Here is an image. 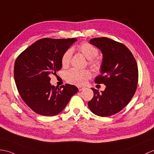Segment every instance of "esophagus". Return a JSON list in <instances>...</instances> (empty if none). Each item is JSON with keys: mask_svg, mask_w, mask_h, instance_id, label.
<instances>
[{"mask_svg": "<svg viewBox=\"0 0 154 154\" xmlns=\"http://www.w3.org/2000/svg\"><path fill=\"white\" fill-rule=\"evenodd\" d=\"M78 89H79V91H81L82 90H83L84 87H81V86H79Z\"/></svg>", "mask_w": 154, "mask_h": 154, "instance_id": "1", "label": "esophagus"}]
</instances>
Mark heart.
I'll list each match as a JSON object with an SVG mask.
<instances>
[{
	"mask_svg": "<svg viewBox=\"0 0 154 154\" xmlns=\"http://www.w3.org/2000/svg\"><path fill=\"white\" fill-rule=\"evenodd\" d=\"M78 51L88 59V63L95 70H99L102 66V60L98 57V50L88 42H83L77 46ZM73 51L71 48L67 49L62 57V65L67 67L69 65ZM92 74L90 71L72 68L66 73L65 77L67 83L78 86H83L91 79Z\"/></svg>",
	"mask_w": 154,
	"mask_h": 154,
	"instance_id": "heart-1",
	"label": "heart"
}]
</instances>
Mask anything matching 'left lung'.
<instances>
[{
    "mask_svg": "<svg viewBox=\"0 0 154 154\" xmlns=\"http://www.w3.org/2000/svg\"><path fill=\"white\" fill-rule=\"evenodd\" d=\"M90 43L103 54L101 75L94 82L106 87L100 93L92 88L94 96L88 106L95 115L112 116L122 110L133 97L138 81L137 63L130 50L121 42L98 37L91 39Z\"/></svg>",
    "mask_w": 154,
    "mask_h": 154,
    "instance_id": "1",
    "label": "left lung"
}]
</instances>
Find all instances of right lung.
Segmentation results:
<instances>
[{"instance_id":"add662e5","label":"right lung","mask_w":154,"mask_h":154,"mask_svg":"<svg viewBox=\"0 0 154 154\" xmlns=\"http://www.w3.org/2000/svg\"><path fill=\"white\" fill-rule=\"evenodd\" d=\"M76 38H44L29 46L17 57L14 76L23 102L39 115L54 116L60 113L79 89L66 84L52 86L51 74L61 69L62 57Z\"/></svg>"}]
</instances>
